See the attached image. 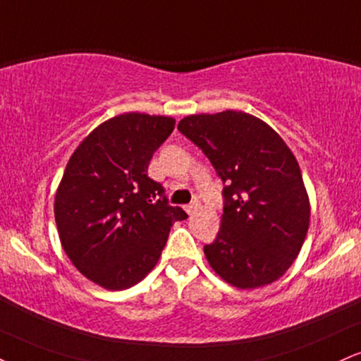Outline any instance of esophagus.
Wrapping results in <instances>:
<instances>
[{
    "label": "esophagus",
    "mask_w": 361,
    "mask_h": 361,
    "mask_svg": "<svg viewBox=\"0 0 361 361\" xmlns=\"http://www.w3.org/2000/svg\"><path fill=\"white\" fill-rule=\"evenodd\" d=\"M198 208H200V203L193 202V203H190L188 207H186V212H188V215H193L195 212H198Z\"/></svg>",
    "instance_id": "esophagus-1"
}]
</instances>
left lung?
Instances as JSON below:
<instances>
[{"instance_id": "obj_1", "label": "left lung", "mask_w": 361, "mask_h": 361, "mask_svg": "<svg viewBox=\"0 0 361 361\" xmlns=\"http://www.w3.org/2000/svg\"><path fill=\"white\" fill-rule=\"evenodd\" d=\"M178 129L225 183L222 225L203 249L210 267L237 289L277 281L310 228V197L296 156L271 126L242 111L186 116Z\"/></svg>"}]
</instances>
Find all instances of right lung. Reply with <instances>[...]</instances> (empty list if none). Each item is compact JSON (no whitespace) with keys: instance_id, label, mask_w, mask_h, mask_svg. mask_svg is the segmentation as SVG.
<instances>
[{"instance_id":"obj_1","label":"right lung","mask_w":361,"mask_h":361,"mask_svg":"<svg viewBox=\"0 0 361 361\" xmlns=\"http://www.w3.org/2000/svg\"><path fill=\"white\" fill-rule=\"evenodd\" d=\"M175 123L145 112L114 116L84 137L65 166L54 203L60 244L77 271L104 289L145 279L173 224L188 219L147 176Z\"/></svg>"}]
</instances>
